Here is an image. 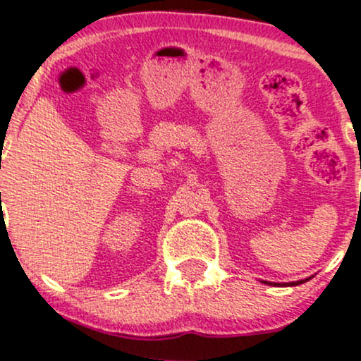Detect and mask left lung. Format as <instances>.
<instances>
[{"label":"left lung","mask_w":361,"mask_h":361,"mask_svg":"<svg viewBox=\"0 0 361 361\" xmlns=\"http://www.w3.org/2000/svg\"><path fill=\"white\" fill-rule=\"evenodd\" d=\"M309 279H305V280H299V281H290V283H283V285H290V287H293V285H300V283H304V281H307ZM270 285H281V283H270Z\"/></svg>","instance_id":"left-lung-1"}]
</instances>
